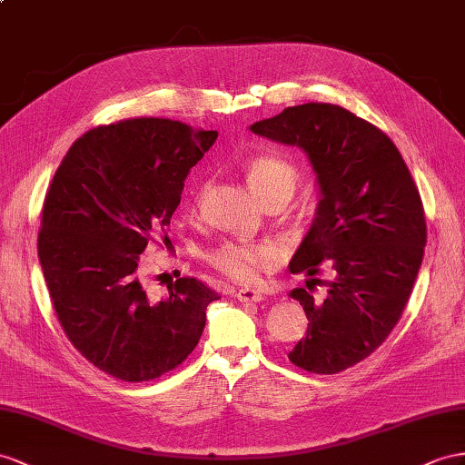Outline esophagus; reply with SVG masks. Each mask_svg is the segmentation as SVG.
Here are the masks:
<instances>
[{"label": "esophagus", "instance_id": "obj_1", "mask_svg": "<svg viewBox=\"0 0 465 465\" xmlns=\"http://www.w3.org/2000/svg\"><path fill=\"white\" fill-rule=\"evenodd\" d=\"M235 296L240 302H261L263 301V292L257 289H240L235 292Z\"/></svg>", "mask_w": 465, "mask_h": 465}]
</instances>
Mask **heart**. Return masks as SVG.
Segmentation results:
<instances>
[{
  "mask_svg": "<svg viewBox=\"0 0 465 465\" xmlns=\"http://www.w3.org/2000/svg\"><path fill=\"white\" fill-rule=\"evenodd\" d=\"M245 178L255 196L267 204L272 200L289 202L301 181L296 166L279 154H257L245 164ZM206 186L200 188L196 204L204 196ZM212 267L237 282H253L261 271L281 263L282 247L272 240H230L206 253Z\"/></svg>",
  "mask_w": 465,
  "mask_h": 465,
  "instance_id": "heart-1",
  "label": "heart"
}]
</instances>
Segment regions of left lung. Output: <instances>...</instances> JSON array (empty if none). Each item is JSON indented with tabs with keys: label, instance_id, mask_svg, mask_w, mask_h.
<instances>
[{
	"label": "left lung",
	"instance_id": "1",
	"mask_svg": "<svg viewBox=\"0 0 465 465\" xmlns=\"http://www.w3.org/2000/svg\"><path fill=\"white\" fill-rule=\"evenodd\" d=\"M252 131L301 147L316 173V216L289 265L312 277L308 291H291L308 328L289 360L311 373H340L387 340L409 302L426 245L419 188L395 143L340 105H294ZM322 264L335 279L325 301L314 302Z\"/></svg>",
	"mask_w": 465,
	"mask_h": 465
}]
</instances>
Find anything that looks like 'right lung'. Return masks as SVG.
<instances>
[{
    "mask_svg": "<svg viewBox=\"0 0 465 465\" xmlns=\"http://www.w3.org/2000/svg\"><path fill=\"white\" fill-rule=\"evenodd\" d=\"M218 131L134 117L73 143L45 196L39 261L58 322L86 360L127 383L157 379L193 353L216 291L176 279L153 302L139 255L171 242L184 178Z\"/></svg>",
    "mask_w": 465,
    "mask_h": 465,
    "instance_id": "obj_1",
    "label": "right lung"
}]
</instances>
